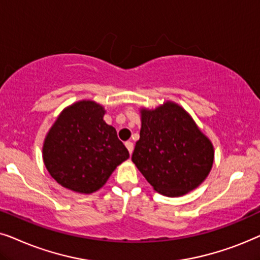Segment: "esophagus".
<instances>
[{
  "mask_svg": "<svg viewBox=\"0 0 260 260\" xmlns=\"http://www.w3.org/2000/svg\"><path fill=\"white\" fill-rule=\"evenodd\" d=\"M124 145H126V147H127L128 152H129V153L132 154V152H133V148H134V145H133L132 141H126V143H124Z\"/></svg>",
  "mask_w": 260,
  "mask_h": 260,
  "instance_id": "34e87169",
  "label": "esophagus"
}]
</instances>
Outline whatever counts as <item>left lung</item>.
I'll use <instances>...</instances> for the list:
<instances>
[{
    "label": "left lung",
    "mask_w": 260,
    "mask_h": 260,
    "mask_svg": "<svg viewBox=\"0 0 260 260\" xmlns=\"http://www.w3.org/2000/svg\"><path fill=\"white\" fill-rule=\"evenodd\" d=\"M140 113V139L132 154L138 170L164 196L178 197L196 189L212 170V141L174 102Z\"/></svg>",
    "instance_id": "8db88e82"
}]
</instances>
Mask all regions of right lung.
<instances>
[{
	"mask_svg": "<svg viewBox=\"0 0 260 260\" xmlns=\"http://www.w3.org/2000/svg\"><path fill=\"white\" fill-rule=\"evenodd\" d=\"M105 113L94 101L76 102L60 113L48 131L43 146L44 162L64 188L94 192L129 157L115 128L103 120Z\"/></svg>",
	"mask_w": 260,
	"mask_h": 260,
	"instance_id": "right-lung-1",
	"label": "right lung"
}]
</instances>
